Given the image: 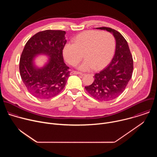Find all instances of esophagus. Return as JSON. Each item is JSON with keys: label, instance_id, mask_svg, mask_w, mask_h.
<instances>
[{"label": "esophagus", "instance_id": "34e87169", "mask_svg": "<svg viewBox=\"0 0 157 157\" xmlns=\"http://www.w3.org/2000/svg\"><path fill=\"white\" fill-rule=\"evenodd\" d=\"M83 75L82 73H80V72H78V71H73L70 73V75Z\"/></svg>", "mask_w": 157, "mask_h": 157}]
</instances>
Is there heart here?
<instances>
[{"mask_svg": "<svg viewBox=\"0 0 157 157\" xmlns=\"http://www.w3.org/2000/svg\"><path fill=\"white\" fill-rule=\"evenodd\" d=\"M115 52L114 37L107 32L88 30L77 35L74 43H67L63 49V56L70 64L75 66L82 59L78 69L100 71L109 64Z\"/></svg>", "mask_w": 157, "mask_h": 157, "instance_id": "b5f03b06", "label": "heart"}]
</instances>
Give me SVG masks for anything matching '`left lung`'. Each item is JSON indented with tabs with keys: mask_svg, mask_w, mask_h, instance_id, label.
Masks as SVG:
<instances>
[{
	"mask_svg": "<svg viewBox=\"0 0 157 157\" xmlns=\"http://www.w3.org/2000/svg\"><path fill=\"white\" fill-rule=\"evenodd\" d=\"M96 29L106 30L116 39L115 55L109 65L94 75L92 84L85 86L86 90L94 98L101 101L113 100L120 96L132 78L133 59L127 41L117 31L108 27Z\"/></svg>",
	"mask_w": 157,
	"mask_h": 157,
	"instance_id": "obj_1",
	"label": "left lung"
}]
</instances>
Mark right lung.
Masks as SVG:
<instances>
[{
    "instance_id": "obj_1",
    "label": "right lung",
    "mask_w": 157,
    "mask_h": 157,
    "mask_svg": "<svg viewBox=\"0 0 157 157\" xmlns=\"http://www.w3.org/2000/svg\"><path fill=\"white\" fill-rule=\"evenodd\" d=\"M66 32L47 30L40 32L27 42L21 55L19 70L27 90L35 97L47 99L58 95L70 76L69 67L64 63L63 49L66 43ZM49 57L43 67L34 64L36 56Z\"/></svg>"
}]
</instances>
